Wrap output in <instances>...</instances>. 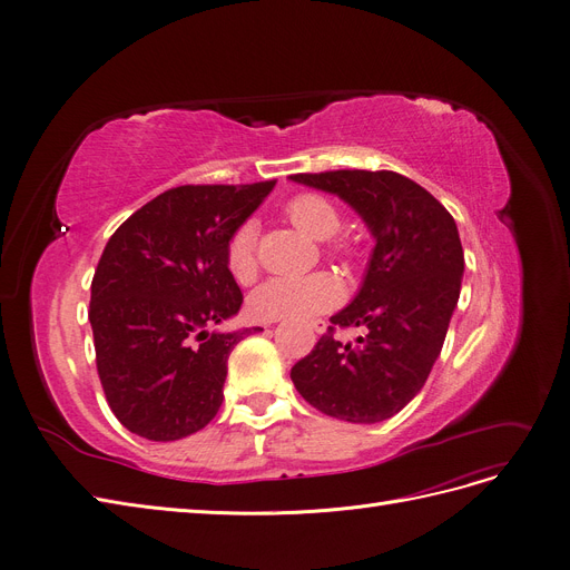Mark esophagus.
Wrapping results in <instances>:
<instances>
[{
    "label": "esophagus",
    "instance_id": "esophagus-1",
    "mask_svg": "<svg viewBox=\"0 0 570 570\" xmlns=\"http://www.w3.org/2000/svg\"><path fill=\"white\" fill-rule=\"evenodd\" d=\"M269 323H277V321H269ZM269 323H267L265 327H269ZM312 327H314V331L321 335V333H325V321H314V323H312Z\"/></svg>",
    "mask_w": 570,
    "mask_h": 570
}]
</instances>
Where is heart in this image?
Returning a JSON list of instances; mask_svg holds the SVG:
<instances>
[{"label":"heart","instance_id":"heart-1","mask_svg":"<svg viewBox=\"0 0 570 570\" xmlns=\"http://www.w3.org/2000/svg\"><path fill=\"white\" fill-rule=\"evenodd\" d=\"M286 219L305 235L325 239L340 230L337 205L321 194H301L286 205ZM333 256L346 258L351 249L342 243L327 247ZM224 263L237 284H249L258 273V230L254 222L239 224L226 239ZM344 295L342 282L333 273H312L305 277H277L261 284L249 297V312L258 321L309 318L333 309Z\"/></svg>","mask_w":570,"mask_h":570}]
</instances>
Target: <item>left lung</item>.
<instances>
[{"label": "left lung", "mask_w": 570, "mask_h": 570, "mask_svg": "<svg viewBox=\"0 0 570 570\" xmlns=\"http://www.w3.org/2000/svg\"><path fill=\"white\" fill-rule=\"evenodd\" d=\"M301 183L337 194L363 217L376 245L353 303L297 361L291 379L314 409L346 423H381L425 385L460 301L464 252L451 213L421 185L393 170L297 173ZM365 326L357 345L335 337Z\"/></svg>", "instance_id": "1"}]
</instances>
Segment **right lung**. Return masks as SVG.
<instances>
[{"label":"right lung","mask_w":570,"mask_h":570,"mask_svg":"<svg viewBox=\"0 0 570 570\" xmlns=\"http://www.w3.org/2000/svg\"><path fill=\"white\" fill-rule=\"evenodd\" d=\"M273 187L275 179L175 187L110 235L89 323L108 406L129 432L177 441L217 415L228 355L249 333L209 331L243 305L226 239Z\"/></svg>","instance_id":"obj_1"}]
</instances>
